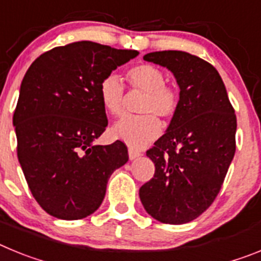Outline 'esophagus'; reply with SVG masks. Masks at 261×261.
I'll list each match as a JSON object with an SVG mask.
<instances>
[{
  "label": "esophagus",
  "instance_id": "34e87169",
  "mask_svg": "<svg viewBox=\"0 0 261 261\" xmlns=\"http://www.w3.org/2000/svg\"><path fill=\"white\" fill-rule=\"evenodd\" d=\"M128 155H129V159L130 161H133V159H137L141 156V153L137 150H135V149H132V147H129L128 149Z\"/></svg>",
  "mask_w": 261,
  "mask_h": 261
}]
</instances>
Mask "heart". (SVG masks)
I'll return each mask as SVG.
<instances>
[{
  "label": "heart",
  "instance_id": "1",
  "mask_svg": "<svg viewBox=\"0 0 261 261\" xmlns=\"http://www.w3.org/2000/svg\"><path fill=\"white\" fill-rule=\"evenodd\" d=\"M128 80L133 87L146 93L141 111L142 116H125L111 128L116 140L125 142L130 147L141 149L155 140L162 130L159 116L168 119L177 108V96L171 89L166 87L163 71L154 65L142 64L128 71ZM99 96L103 108L114 116L123 115L125 108V86L117 74H108L99 85Z\"/></svg>",
  "mask_w": 261,
  "mask_h": 261
}]
</instances>
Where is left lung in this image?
Listing matches in <instances>:
<instances>
[{
    "mask_svg": "<svg viewBox=\"0 0 261 261\" xmlns=\"http://www.w3.org/2000/svg\"><path fill=\"white\" fill-rule=\"evenodd\" d=\"M144 60L171 71L180 93L166 133L146 151L155 172L140 199L156 221L181 225L201 216L220 192L235 154L237 116L209 62L181 50L151 52Z\"/></svg>",
    "mask_w": 261,
    "mask_h": 261,
    "instance_id": "left-lung-1",
    "label": "left lung"
}]
</instances>
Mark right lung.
Wrapping results in <instances>:
<instances>
[{"mask_svg":"<svg viewBox=\"0 0 261 261\" xmlns=\"http://www.w3.org/2000/svg\"><path fill=\"white\" fill-rule=\"evenodd\" d=\"M138 56L93 41L43 53L23 77L13 124L18 159L32 196L60 220H81L100 206L110 176L128 162L121 141H94L107 126L99 85Z\"/></svg>","mask_w":261,"mask_h":261,"instance_id":"add662e5","label":"right lung"}]
</instances>
